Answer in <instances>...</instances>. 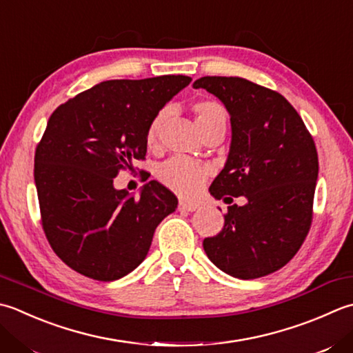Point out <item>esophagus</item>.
I'll return each instance as SVG.
<instances>
[{
	"mask_svg": "<svg viewBox=\"0 0 353 353\" xmlns=\"http://www.w3.org/2000/svg\"><path fill=\"white\" fill-rule=\"evenodd\" d=\"M196 210H199V205L194 202H186V200H181V202H179V211L192 212Z\"/></svg>",
	"mask_w": 353,
	"mask_h": 353,
	"instance_id": "esophagus-1",
	"label": "esophagus"
}]
</instances>
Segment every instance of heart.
I'll return each mask as SVG.
<instances>
[{"mask_svg": "<svg viewBox=\"0 0 353 353\" xmlns=\"http://www.w3.org/2000/svg\"><path fill=\"white\" fill-rule=\"evenodd\" d=\"M194 113L197 127L200 131H205L216 125H226L228 116L225 108L216 101H199L194 105ZM167 114V110H161V112L153 117V121L150 122L147 130V143L150 147L156 145L159 136H161ZM208 176L210 167L182 156L171 157L157 168L159 181L171 191L186 197L197 194L203 183L206 182V179H208Z\"/></svg>", "mask_w": 353, "mask_h": 353, "instance_id": "b5f03b06", "label": "heart"}]
</instances>
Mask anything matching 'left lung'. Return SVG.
<instances>
[{
	"label": "left lung",
	"instance_id": "obj_1",
	"mask_svg": "<svg viewBox=\"0 0 353 353\" xmlns=\"http://www.w3.org/2000/svg\"><path fill=\"white\" fill-rule=\"evenodd\" d=\"M205 88L231 116V147L214 179V199L245 196L228 206L217 236L203 240L208 259L231 277L251 280L279 271L312 223L319 154L296 110L274 90L234 76H203Z\"/></svg>",
	"mask_w": 353,
	"mask_h": 353
}]
</instances>
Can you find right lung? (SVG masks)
Wrapping results in <instances>:
<instances>
[{"mask_svg":"<svg viewBox=\"0 0 353 353\" xmlns=\"http://www.w3.org/2000/svg\"><path fill=\"white\" fill-rule=\"evenodd\" d=\"M190 76L113 79L52 113L34 153L41 220L54 254L88 279L113 281L147 257L157 225L177 197L150 181L131 196L116 190L121 170L147 154V130Z\"/></svg>","mask_w":353,"mask_h":353,"instance_id":"add662e5","label":"right lung"}]
</instances>
